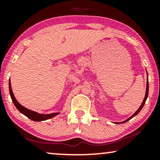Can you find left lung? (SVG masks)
I'll use <instances>...</instances> for the list:
<instances>
[{
	"instance_id": "1",
	"label": "left lung",
	"mask_w": 160,
	"mask_h": 160,
	"mask_svg": "<svg viewBox=\"0 0 160 160\" xmlns=\"http://www.w3.org/2000/svg\"><path fill=\"white\" fill-rule=\"evenodd\" d=\"M147 75H148V73H147ZM148 78H147V84H146V95H145V98H144V99H143V102H142V104H141V106H140V108L138 109V110L136 111V112H135L134 114H133L132 117H130V118H129V119H126V120H124V122H119L120 124H122V123H125V122H127L128 121H129V120L130 119H132V118H133L135 117V116H136L138 113L140 111H141V110L142 108H143V106H144V104H145V102H146V99H147V98H148ZM119 123H117V124H119Z\"/></svg>"
}]
</instances>
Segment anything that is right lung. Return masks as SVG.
<instances>
[{
    "label": "right lung",
    "instance_id": "right-lung-1",
    "mask_svg": "<svg viewBox=\"0 0 160 160\" xmlns=\"http://www.w3.org/2000/svg\"><path fill=\"white\" fill-rule=\"evenodd\" d=\"M9 93H10L11 98H12V101L14 102V106H16V108L18 109L22 113H23L24 115L29 118V119L32 120V121H36V122L44 121V120L51 119V118L55 117L56 115H58L59 113H50V114H41V113L35 112V111H30L29 109L25 108V107L19 104L18 101L16 100V98H15L12 92V86H11L10 80H9Z\"/></svg>",
    "mask_w": 160,
    "mask_h": 160
}]
</instances>
